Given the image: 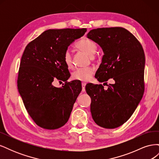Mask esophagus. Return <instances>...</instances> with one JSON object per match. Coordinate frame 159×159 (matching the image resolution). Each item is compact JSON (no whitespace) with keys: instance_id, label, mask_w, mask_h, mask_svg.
Masks as SVG:
<instances>
[{"instance_id":"esophagus-1","label":"esophagus","mask_w":159,"mask_h":159,"mask_svg":"<svg viewBox=\"0 0 159 159\" xmlns=\"http://www.w3.org/2000/svg\"><path fill=\"white\" fill-rule=\"evenodd\" d=\"M81 85H82V91H83V92H84V91H85V87L86 84H85V82H82V84H81Z\"/></svg>"}]
</instances>
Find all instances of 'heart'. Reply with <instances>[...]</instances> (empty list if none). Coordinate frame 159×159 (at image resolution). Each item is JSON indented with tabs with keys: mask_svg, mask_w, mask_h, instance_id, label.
I'll return each instance as SVG.
<instances>
[{
	"mask_svg": "<svg viewBox=\"0 0 159 159\" xmlns=\"http://www.w3.org/2000/svg\"><path fill=\"white\" fill-rule=\"evenodd\" d=\"M77 48L86 53L89 56L92 57L96 52L98 48V45L96 43L89 38H84L77 42L75 45ZM64 61L65 64L68 67L71 68L72 66V57L70 52L67 50L64 54ZM94 73V70L91 68H79L76 70L72 74V78L77 80L87 81H88Z\"/></svg>",
	"mask_w": 159,
	"mask_h": 159,
	"instance_id": "b5f03b06",
	"label": "heart"
}]
</instances>
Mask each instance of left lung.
<instances>
[{
	"label": "left lung",
	"mask_w": 159,
	"mask_h": 159,
	"mask_svg": "<svg viewBox=\"0 0 159 159\" xmlns=\"http://www.w3.org/2000/svg\"><path fill=\"white\" fill-rule=\"evenodd\" d=\"M87 37L104 54L95 78L99 82L115 81L107 89L102 85H86L91 116L100 127L117 128L131 117L143 98L145 53L137 38L122 27L93 29Z\"/></svg>",
	"instance_id": "8db88e82"
}]
</instances>
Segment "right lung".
<instances>
[{
  "label": "right lung",
  "instance_id": "obj_1",
  "mask_svg": "<svg viewBox=\"0 0 159 159\" xmlns=\"http://www.w3.org/2000/svg\"><path fill=\"white\" fill-rule=\"evenodd\" d=\"M86 31V28L47 30L24 51L18 89L28 114L42 128L56 129L68 121L81 84L75 80L67 82L70 72L64 54ZM56 79L66 81L65 85L60 88L53 86Z\"/></svg>",
  "mask_w": 159,
  "mask_h": 159
}]
</instances>
